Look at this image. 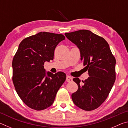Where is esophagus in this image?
I'll return each instance as SVG.
<instances>
[{"mask_svg": "<svg viewBox=\"0 0 128 128\" xmlns=\"http://www.w3.org/2000/svg\"><path fill=\"white\" fill-rule=\"evenodd\" d=\"M66 81L67 82H72V77H70V76H66Z\"/></svg>", "mask_w": 128, "mask_h": 128, "instance_id": "34e87169", "label": "esophagus"}]
</instances>
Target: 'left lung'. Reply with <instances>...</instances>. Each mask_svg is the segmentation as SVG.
<instances>
[{
    "label": "left lung",
    "mask_w": 128,
    "mask_h": 128,
    "mask_svg": "<svg viewBox=\"0 0 128 128\" xmlns=\"http://www.w3.org/2000/svg\"><path fill=\"white\" fill-rule=\"evenodd\" d=\"M80 50L81 60L88 70L85 81L73 78L78 85L72 94L76 106L85 111L99 107L107 99L116 79V59L103 38L90 30H80L65 34Z\"/></svg>",
    "instance_id": "8db88e82"
}]
</instances>
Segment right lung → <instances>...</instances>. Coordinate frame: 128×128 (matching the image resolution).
<instances>
[{
	"mask_svg": "<svg viewBox=\"0 0 128 128\" xmlns=\"http://www.w3.org/2000/svg\"><path fill=\"white\" fill-rule=\"evenodd\" d=\"M62 34L40 32L20 43L12 61L13 83L26 105L40 111L52 104L66 79V73L46 72L45 62L54 59L57 45L65 40Z\"/></svg>",
	"mask_w": 128,
	"mask_h": 128,
	"instance_id": "obj_1",
	"label": "right lung"
}]
</instances>
